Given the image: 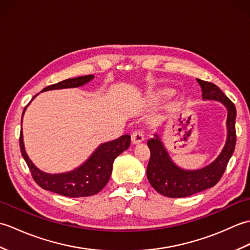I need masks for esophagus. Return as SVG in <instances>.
I'll return each mask as SVG.
<instances>
[{"mask_svg":"<svg viewBox=\"0 0 250 250\" xmlns=\"http://www.w3.org/2000/svg\"><path fill=\"white\" fill-rule=\"evenodd\" d=\"M143 141H144V134H143L141 131H135L132 133V135H131L132 144L133 145L140 144V143H142Z\"/></svg>","mask_w":250,"mask_h":250,"instance_id":"34e87169","label":"esophagus"}]
</instances>
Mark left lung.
<instances>
[{
	"instance_id": "1",
	"label": "left lung",
	"mask_w": 250,
	"mask_h": 250,
	"mask_svg": "<svg viewBox=\"0 0 250 250\" xmlns=\"http://www.w3.org/2000/svg\"><path fill=\"white\" fill-rule=\"evenodd\" d=\"M196 81L201 86L204 101H217L227 108V141L218 157L208 166L198 169H185L174 163L160 136L155 133L152 139L147 142L150 149L147 178L157 192L168 198H186L214 187L224 175L235 148L236 108L234 104L216 84L201 79Z\"/></svg>"
}]
</instances>
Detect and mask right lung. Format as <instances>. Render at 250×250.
<instances>
[{"label": "right lung", "mask_w": 250, "mask_h": 250, "mask_svg": "<svg viewBox=\"0 0 250 250\" xmlns=\"http://www.w3.org/2000/svg\"><path fill=\"white\" fill-rule=\"evenodd\" d=\"M93 78V75L68 78L65 79V81H62L44 88L42 90V92L48 91V90L78 88L91 82ZM36 95H34L32 100H34ZM29 104L23 109L22 117H21V125H22L24 111ZM19 141L21 155H22L26 164H28L32 173V177H33L40 187L58 194L70 196V198H81V196H90L97 194L105 187L110 178L115 159L120 153L128 149L131 144V136L125 134L120 136L117 140L103 143L91 153V156L82 166L74 168L73 171L59 174H49L41 171L30 160L24 148L22 129H21L20 132Z\"/></svg>", "instance_id": "obj_1"}]
</instances>
